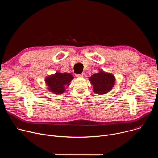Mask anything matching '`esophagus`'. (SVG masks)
I'll use <instances>...</instances> for the list:
<instances>
[{
	"mask_svg": "<svg viewBox=\"0 0 158 158\" xmlns=\"http://www.w3.org/2000/svg\"><path fill=\"white\" fill-rule=\"evenodd\" d=\"M76 76L77 77H82L84 76V74L82 73V74H76Z\"/></svg>",
	"mask_w": 158,
	"mask_h": 158,
	"instance_id": "esophagus-1",
	"label": "esophagus"
}]
</instances>
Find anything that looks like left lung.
I'll use <instances>...</instances> for the list:
<instances>
[{
  "mask_svg": "<svg viewBox=\"0 0 158 158\" xmlns=\"http://www.w3.org/2000/svg\"><path fill=\"white\" fill-rule=\"evenodd\" d=\"M89 80L93 85V91L99 95L106 94L110 91L116 82L113 74L102 69H99V72L91 76Z\"/></svg>",
  "mask_w": 158,
  "mask_h": 158,
  "instance_id": "1",
  "label": "left lung"
}]
</instances>
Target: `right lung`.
Instances as JSON below:
<instances>
[{
	"mask_svg": "<svg viewBox=\"0 0 158 158\" xmlns=\"http://www.w3.org/2000/svg\"><path fill=\"white\" fill-rule=\"evenodd\" d=\"M74 79L71 73H62L57 71L55 74L46 76L45 82L48 86V89L53 94H62L65 92L67 86H69L70 82Z\"/></svg>",
	"mask_w": 158,
	"mask_h": 158,
	"instance_id": "add662e5",
	"label": "right lung"
}]
</instances>
